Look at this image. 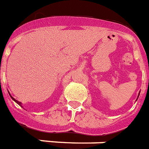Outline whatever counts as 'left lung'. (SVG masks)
Masks as SVG:
<instances>
[{"instance_id": "obj_1", "label": "left lung", "mask_w": 149, "mask_h": 149, "mask_svg": "<svg viewBox=\"0 0 149 149\" xmlns=\"http://www.w3.org/2000/svg\"><path fill=\"white\" fill-rule=\"evenodd\" d=\"M139 95H140V93H139V94H138V96H137V99H138V97H139ZM137 99H136V100H137Z\"/></svg>"}]
</instances>
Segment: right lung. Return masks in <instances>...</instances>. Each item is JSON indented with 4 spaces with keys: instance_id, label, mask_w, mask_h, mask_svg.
<instances>
[{
    "instance_id": "1",
    "label": "right lung",
    "mask_w": 149,
    "mask_h": 149,
    "mask_svg": "<svg viewBox=\"0 0 149 149\" xmlns=\"http://www.w3.org/2000/svg\"><path fill=\"white\" fill-rule=\"evenodd\" d=\"M9 95H10V96H11V98H12V99H13V101H15V102H16V103H17V104H18V105H19V106H20V107H23V106H22V102H19L18 100H15V99H14V98H13V97L12 96V95H10V93H9Z\"/></svg>"
}]
</instances>
